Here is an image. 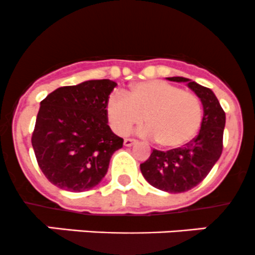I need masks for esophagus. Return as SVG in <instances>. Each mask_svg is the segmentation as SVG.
I'll use <instances>...</instances> for the list:
<instances>
[{"label":"esophagus","mask_w":255,"mask_h":255,"mask_svg":"<svg viewBox=\"0 0 255 255\" xmlns=\"http://www.w3.org/2000/svg\"><path fill=\"white\" fill-rule=\"evenodd\" d=\"M136 142H137V141L133 140V138H125V140H124V145L128 146V147H130V146L135 145Z\"/></svg>","instance_id":"34e87169"}]
</instances>
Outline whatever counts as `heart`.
I'll use <instances>...</instances> for the list:
<instances>
[{
	"label": "heart",
	"mask_w": 255,
	"mask_h": 255,
	"mask_svg": "<svg viewBox=\"0 0 255 255\" xmlns=\"http://www.w3.org/2000/svg\"><path fill=\"white\" fill-rule=\"evenodd\" d=\"M107 117L113 130L125 135L135 125L138 132L155 137L160 146L176 148L190 142L202 123L197 95L162 80L137 83L127 94L113 93L107 100Z\"/></svg>",
	"instance_id": "b5f03b06"
}]
</instances>
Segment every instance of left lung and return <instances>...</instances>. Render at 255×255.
Returning a JSON list of instances; mask_svg holds the SVG:
<instances>
[{
  "label": "left lung",
  "instance_id": "left-lung-1",
  "mask_svg": "<svg viewBox=\"0 0 255 255\" xmlns=\"http://www.w3.org/2000/svg\"><path fill=\"white\" fill-rule=\"evenodd\" d=\"M167 79L187 83L188 88L200 98L203 105L201 130L185 147L166 152L152 150L150 157L140 165V170L145 180L155 188L170 193H181L202 182L221 157L226 113L210 88L183 77Z\"/></svg>",
  "mask_w": 255,
  "mask_h": 255
}]
</instances>
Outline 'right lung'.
<instances>
[{
    "label": "right lung",
    "mask_w": 255,
    "mask_h": 255,
    "mask_svg": "<svg viewBox=\"0 0 255 255\" xmlns=\"http://www.w3.org/2000/svg\"><path fill=\"white\" fill-rule=\"evenodd\" d=\"M117 83L87 80L60 87L41 102L32 146L45 177L57 187L83 192L107 175L123 140L108 125L107 100Z\"/></svg>",
    "instance_id": "right-lung-1"
}]
</instances>
